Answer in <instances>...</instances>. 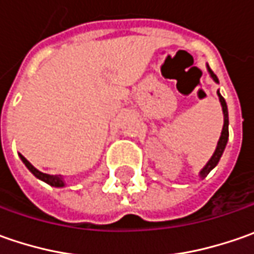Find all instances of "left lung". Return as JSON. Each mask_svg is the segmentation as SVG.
I'll return each instance as SVG.
<instances>
[{"mask_svg": "<svg viewBox=\"0 0 254 254\" xmlns=\"http://www.w3.org/2000/svg\"><path fill=\"white\" fill-rule=\"evenodd\" d=\"M208 70H209L212 79H213L215 82H219V80H218V77H216V74L210 70L209 66H208ZM218 96H219L220 104H222V110H223L225 123H223V128H222V134H220V138H219V141H218V147H216V150H215V152H213V155H212V158L209 160V162L205 165V168L200 171V177H202V178H205V177L209 174L210 171L216 167V164L219 162L220 157H222V154H223V151H225V147H226L228 138H229V117H228V106H226V102H225V99L222 97V94H220L219 92H218Z\"/></svg>", "mask_w": 254, "mask_h": 254, "instance_id": "8db88e82", "label": "left lung"}]
</instances>
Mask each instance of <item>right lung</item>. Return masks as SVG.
<instances>
[{
	"mask_svg": "<svg viewBox=\"0 0 254 254\" xmlns=\"http://www.w3.org/2000/svg\"><path fill=\"white\" fill-rule=\"evenodd\" d=\"M21 160L24 161V164L26 165V168L31 171L32 174H34L36 178H39V180L45 181L46 184H49V185H52V187H64V178L61 177V175H48V174H44V172H41V171H38L35 168L34 165L31 164V162L28 161L25 157L21 155Z\"/></svg>",
	"mask_w": 254,
	"mask_h": 254,
	"instance_id": "obj_1",
	"label": "right lung"
}]
</instances>
